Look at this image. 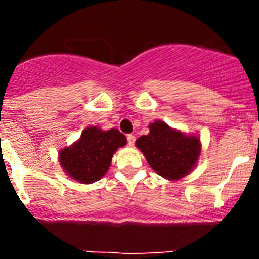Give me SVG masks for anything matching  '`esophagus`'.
I'll use <instances>...</instances> for the list:
<instances>
[{"label": "esophagus", "mask_w": 259, "mask_h": 259, "mask_svg": "<svg viewBox=\"0 0 259 259\" xmlns=\"http://www.w3.org/2000/svg\"><path fill=\"white\" fill-rule=\"evenodd\" d=\"M135 140H136V137L134 136V135H128L127 136V141H128V145H134L135 144Z\"/></svg>", "instance_id": "34e87169"}]
</instances>
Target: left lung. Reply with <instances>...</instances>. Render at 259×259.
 Listing matches in <instances>:
<instances>
[{"label":"left lung","instance_id":"8db88e82","mask_svg":"<svg viewBox=\"0 0 259 259\" xmlns=\"http://www.w3.org/2000/svg\"><path fill=\"white\" fill-rule=\"evenodd\" d=\"M136 146L153 170L167 180L192 172L201 154L200 137L183 134L162 120L150 123L149 134L139 137Z\"/></svg>","mask_w":259,"mask_h":259}]
</instances>
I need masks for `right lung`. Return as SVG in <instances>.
Here are the masks:
<instances>
[{
	"instance_id": "obj_1",
	"label": "right lung",
	"mask_w": 259,
	"mask_h": 259,
	"mask_svg": "<svg viewBox=\"0 0 259 259\" xmlns=\"http://www.w3.org/2000/svg\"><path fill=\"white\" fill-rule=\"evenodd\" d=\"M125 144V136L115 128L104 131L89 125L81 132L79 140L59 150V163L71 179L91 184L107 172L114 153Z\"/></svg>"
}]
</instances>
